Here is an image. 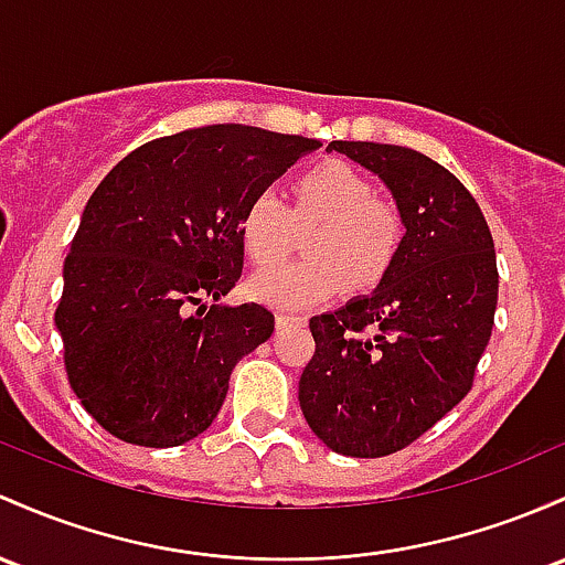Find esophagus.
I'll use <instances>...</instances> for the list:
<instances>
[{"instance_id": "34e87169", "label": "esophagus", "mask_w": 565, "mask_h": 565, "mask_svg": "<svg viewBox=\"0 0 565 565\" xmlns=\"http://www.w3.org/2000/svg\"><path fill=\"white\" fill-rule=\"evenodd\" d=\"M295 321H297V316H287V313H278V316H276V330H284V327L295 324Z\"/></svg>"}]
</instances>
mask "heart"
<instances>
[{
    "instance_id": "1",
    "label": "heart",
    "mask_w": 565,
    "mask_h": 565,
    "mask_svg": "<svg viewBox=\"0 0 565 565\" xmlns=\"http://www.w3.org/2000/svg\"><path fill=\"white\" fill-rule=\"evenodd\" d=\"M297 231H308L306 259L249 278L254 300L281 311L316 306L340 284L349 295L375 289L402 249L405 220L394 203L373 195V184L356 169L327 160L295 179L289 206L276 190H259L238 220L241 244L257 265L287 257Z\"/></svg>"
}]
</instances>
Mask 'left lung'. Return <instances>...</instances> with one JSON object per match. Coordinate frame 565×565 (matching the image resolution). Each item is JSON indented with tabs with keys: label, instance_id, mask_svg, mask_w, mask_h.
Instances as JSON below:
<instances>
[{
	"label": "left lung",
	"instance_id": "8db88e82",
	"mask_svg": "<svg viewBox=\"0 0 565 565\" xmlns=\"http://www.w3.org/2000/svg\"><path fill=\"white\" fill-rule=\"evenodd\" d=\"M373 171L405 220V241L373 295L311 319L316 351L300 407L334 454L381 458L450 413L475 381L499 300L493 238L472 192L411 147L330 141Z\"/></svg>",
	"mask_w": 565,
	"mask_h": 565
}]
</instances>
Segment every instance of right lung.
<instances>
[{
	"label": "right lung",
	"mask_w": 565,
	"mask_h": 565,
	"mask_svg": "<svg viewBox=\"0 0 565 565\" xmlns=\"http://www.w3.org/2000/svg\"><path fill=\"white\" fill-rule=\"evenodd\" d=\"M306 136L206 126L120 160L85 206L55 327L72 392L111 437L173 448L212 426L235 364L273 334L257 302L206 306L244 268L238 220Z\"/></svg>",
	"instance_id": "1"
}]
</instances>
